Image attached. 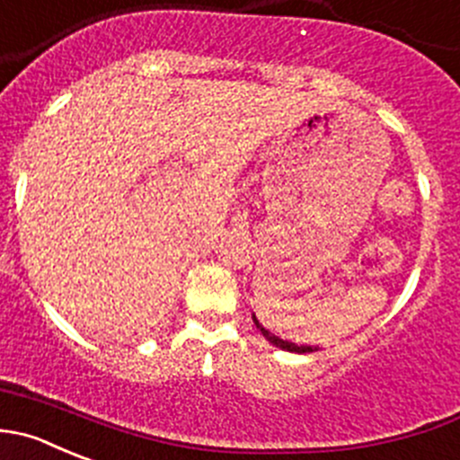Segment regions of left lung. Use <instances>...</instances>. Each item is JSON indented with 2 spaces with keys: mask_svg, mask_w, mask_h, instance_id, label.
Returning <instances> with one entry per match:
<instances>
[{
  "mask_svg": "<svg viewBox=\"0 0 460 460\" xmlns=\"http://www.w3.org/2000/svg\"><path fill=\"white\" fill-rule=\"evenodd\" d=\"M252 319H253V323H256V328L261 330V332H262V337H265L267 341L271 343V346H276V349L288 350V353H298V355H303V353H314V350H319V349H316V346H298V343L288 341V339L276 337V334H271L270 330L262 328V323H261V321L256 319V314H252Z\"/></svg>",
  "mask_w": 460,
  "mask_h": 460,
  "instance_id": "left-lung-1",
  "label": "left lung"
}]
</instances>
